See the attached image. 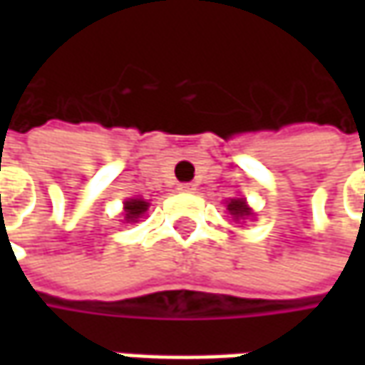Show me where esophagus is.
Wrapping results in <instances>:
<instances>
[{"instance_id": "34e87169", "label": "esophagus", "mask_w": 365, "mask_h": 365, "mask_svg": "<svg viewBox=\"0 0 365 365\" xmlns=\"http://www.w3.org/2000/svg\"><path fill=\"white\" fill-rule=\"evenodd\" d=\"M178 190H182V192H195L197 185L195 182H182V185H178Z\"/></svg>"}]
</instances>
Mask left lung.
Returning <instances> with one entry per match:
<instances>
[{
  "label": "left lung",
  "instance_id": "left-lung-1",
  "mask_svg": "<svg viewBox=\"0 0 365 365\" xmlns=\"http://www.w3.org/2000/svg\"><path fill=\"white\" fill-rule=\"evenodd\" d=\"M227 209H230V213H232L235 219H244L250 215V209H247V205H245L244 199H233L232 203L227 205Z\"/></svg>",
  "mask_w": 365,
  "mask_h": 365
}]
</instances>
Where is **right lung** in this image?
Returning <instances> with one entry per match:
<instances>
[{"instance_id":"obj_1","label":"right lung","mask_w":365,"mask_h":365,"mask_svg":"<svg viewBox=\"0 0 365 365\" xmlns=\"http://www.w3.org/2000/svg\"><path fill=\"white\" fill-rule=\"evenodd\" d=\"M146 201H142V199H130V201H125V219L128 221H135L140 215L146 213Z\"/></svg>"}]
</instances>
